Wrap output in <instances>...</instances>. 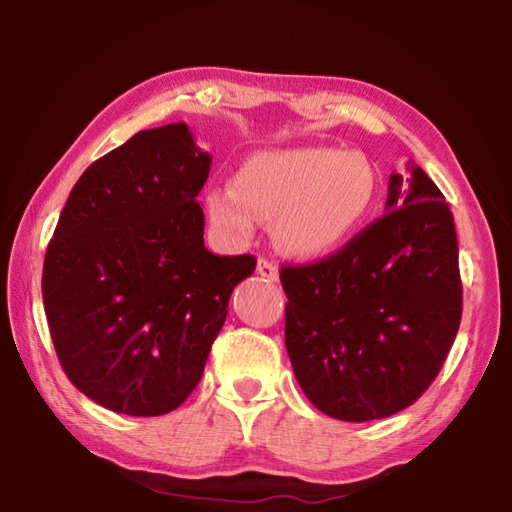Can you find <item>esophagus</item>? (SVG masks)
Masks as SVG:
<instances>
[{
    "mask_svg": "<svg viewBox=\"0 0 512 512\" xmlns=\"http://www.w3.org/2000/svg\"><path fill=\"white\" fill-rule=\"evenodd\" d=\"M257 275H262L271 282L280 280V271H277V266L273 262H268V259H264V257L257 259Z\"/></svg>",
    "mask_w": 512,
    "mask_h": 512,
    "instance_id": "obj_1",
    "label": "esophagus"
}]
</instances>
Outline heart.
Returning a JSON list of instances; mask_svg holds the SVG:
<instances>
[{
    "label": "heart",
    "mask_w": 512,
    "mask_h": 512,
    "mask_svg": "<svg viewBox=\"0 0 512 512\" xmlns=\"http://www.w3.org/2000/svg\"><path fill=\"white\" fill-rule=\"evenodd\" d=\"M375 198L377 176L366 155L298 146L250 155L232 187L207 194L205 212L232 244L253 237L262 219L273 221V241L284 255L320 259L357 235Z\"/></svg>",
    "instance_id": "heart-1"
}]
</instances>
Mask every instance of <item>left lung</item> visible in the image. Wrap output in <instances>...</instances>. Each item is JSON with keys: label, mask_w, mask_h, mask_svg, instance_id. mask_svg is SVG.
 Returning <instances> with one entry per match:
<instances>
[{"label": "left lung", "mask_w": 512, "mask_h": 512, "mask_svg": "<svg viewBox=\"0 0 512 512\" xmlns=\"http://www.w3.org/2000/svg\"><path fill=\"white\" fill-rule=\"evenodd\" d=\"M409 173H391L386 214L339 253L280 271L293 372L336 420H381L411 406L461 325L454 216L418 164Z\"/></svg>", "instance_id": "8db88e82"}]
</instances>
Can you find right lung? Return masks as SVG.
<instances>
[{"label":"right lung","mask_w":512,"mask_h":512,"mask_svg":"<svg viewBox=\"0 0 512 512\" xmlns=\"http://www.w3.org/2000/svg\"><path fill=\"white\" fill-rule=\"evenodd\" d=\"M210 164L183 121L140 131L85 169L60 212L42 271L51 341L69 381L115 413L187 400L255 271L253 255L205 248Z\"/></svg>","instance_id":"add662e5"}]
</instances>
